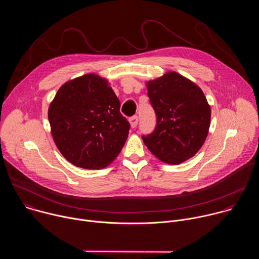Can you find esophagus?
I'll list each match as a JSON object with an SVG mask.
<instances>
[{
  "mask_svg": "<svg viewBox=\"0 0 259 259\" xmlns=\"http://www.w3.org/2000/svg\"><path fill=\"white\" fill-rule=\"evenodd\" d=\"M129 122L131 124V127L132 128H135L138 124V117L135 115V116H132L130 119H129Z\"/></svg>",
  "mask_w": 259,
  "mask_h": 259,
  "instance_id": "34e87169",
  "label": "esophagus"
}]
</instances>
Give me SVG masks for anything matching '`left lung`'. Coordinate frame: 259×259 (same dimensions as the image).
<instances>
[{"mask_svg":"<svg viewBox=\"0 0 259 259\" xmlns=\"http://www.w3.org/2000/svg\"><path fill=\"white\" fill-rule=\"evenodd\" d=\"M146 85L157 124L152 133L141 136L144 144L167 164L194 157L210 127L211 110L203 91L174 71Z\"/></svg>","mask_w":259,"mask_h":259,"instance_id":"left-lung-1","label":"left lung"}]
</instances>
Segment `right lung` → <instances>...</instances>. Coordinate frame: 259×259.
<instances>
[{"mask_svg":"<svg viewBox=\"0 0 259 259\" xmlns=\"http://www.w3.org/2000/svg\"><path fill=\"white\" fill-rule=\"evenodd\" d=\"M104 79L85 75L60 87L48 110L53 139L62 156L84 169H99L122 151L130 123Z\"/></svg>","mask_w":259,"mask_h":259,"instance_id":"obj_1","label":"right lung"}]
</instances>
